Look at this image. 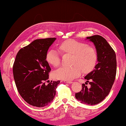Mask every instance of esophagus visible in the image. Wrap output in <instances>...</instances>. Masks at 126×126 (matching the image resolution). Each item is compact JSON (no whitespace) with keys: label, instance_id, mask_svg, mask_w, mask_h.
<instances>
[{"label":"esophagus","instance_id":"1","mask_svg":"<svg viewBox=\"0 0 126 126\" xmlns=\"http://www.w3.org/2000/svg\"><path fill=\"white\" fill-rule=\"evenodd\" d=\"M63 82H65V83H69V84H70V83H72V81H67V80H64Z\"/></svg>","mask_w":126,"mask_h":126}]
</instances>
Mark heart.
Masks as SVG:
<instances>
[{
  "label": "heart",
  "mask_w": 126,
  "mask_h": 126,
  "mask_svg": "<svg viewBox=\"0 0 126 126\" xmlns=\"http://www.w3.org/2000/svg\"><path fill=\"white\" fill-rule=\"evenodd\" d=\"M58 50L61 55H71V66L62 67L54 74L57 79L71 80L81 74H88L96 67L98 62V52L96 48L88 46L82 42L68 39L60 43ZM45 60L50 65L57 67L60 63V57L54 49H49L45 56Z\"/></svg>",
  "instance_id": "1"
}]
</instances>
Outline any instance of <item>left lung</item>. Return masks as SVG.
Segmentation results:
<instances>
[{"mask_svg":"<svg viewBox=\"0 0 126 126\" xmlns=\"http://www.w3.org/2000/svg\"><path fill=\"white\" fill-rule=\"evenodd\" d=\"M87 39L94 45L98 52V63L95 69L85 77L87 80H91L89 83L90 87L82 84L81 90L75 94V97L82 104L94 105L104 100L111 89L116 75V56L102 36L94 35L87 37Z\"/></svg>","mask_w":126,"mask_h":126,"instance_id":"obj_1","label":"left lung"}]
</instances>
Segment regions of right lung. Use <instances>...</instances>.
Here are the masks:
<instances>
[{
	"label": "right lung",
	"instance_id": "obj_1",
	"mask_svg": "<svg viewBox=\"0 0 126 126\" xmlns=\"http://www.w3.org/2000/svg\"><path fill=\"white\" fill-rule=\"evenodd\" d=\"M56 38L36 39L18 52L13 75L19 93L30 105L43 107L51 102L60 81L47 85L51 68L45 60L46 52ZM49 81V80H48Z\"/></svg>",
	"mask_w": 126,
	"mask_h": 126
}]
</instances>
